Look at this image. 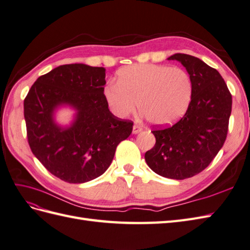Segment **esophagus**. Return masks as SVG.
<instances>
[{
	"label": "esophagus",
	"mask_w": 250,
	"mask_h": 250,
	"mask_svg": "<svg viewBox=\"0 0 250 250\" xmlns=\"http://www.w3.org/2000/svg\"><path fill=\"white\" fill-rule=\"evenodd\" d=\"M142 131H143V127L140 126V125H133V134H137V133L142 132Z\"/></svg>",
	"instance_id": "1"
}]
</instances>
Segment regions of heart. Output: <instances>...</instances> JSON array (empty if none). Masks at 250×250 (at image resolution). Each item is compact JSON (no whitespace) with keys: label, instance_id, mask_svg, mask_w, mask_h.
Returning <instances> with one entry per match:
<instances>
[{"label":"heart","instance_id":"heart-1","mask_svg":"<svg viewBox=\"0 0 250 250\" xmlns=\"http://www.w3.org/2000/svg\"><path fill=\"white\" fill-rule=\"evenodd\" d=\"M192 80L186 70L162 64H135L121 68L117 82H108L104 97L111 111L125 118L138 107L154 125H168L186 112Z\"/></svg>","mask_w":250,"mask_h":250}]
</instances>
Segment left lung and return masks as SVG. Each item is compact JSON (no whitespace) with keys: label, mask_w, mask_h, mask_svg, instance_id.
I'll list each match as a JSON object with an SVG mask.
<instances>
[{"label":"left lung","mask_w":250,"mask_h":250,"mask_svg":"<svg viewBox=\"0 0 250 250\" xmlns=\"http://www.w3.org/2000/svg\"><path fill=\"white\" fill-rule=\"evenodd\" d=\"M192 80L191 101L172 125L153 127L156 143L146 152L149 167L158 175L185 180L201 173L225 143L232 97L220 73L196 57L174 54Z\"/></svg>","instance_id":"8db88e82"}]
</instances>
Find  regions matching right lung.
<instances>
[{
  "mask_svg": "<svg viewBox=\"0 0 250 250\" xmlns=\"http://www.w3.org/2000/svg\"><path fill=\"white\" fill-rule=\"evenodd\" d=\"M105 68L65 64L40 76L24 99V118L31 152L53 175L81 184L104 174L117 146L131 135L133 121L108 110ZM61 104L74 106V124L61 129L52 119Z\"/></svg>",
  "mask_w": 250,
  "mask_h": 250,
  "instance_id": "1",
  "label": "right lung"
}]
</instances>
